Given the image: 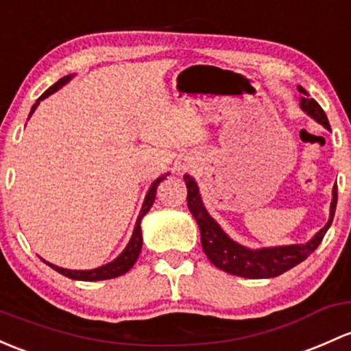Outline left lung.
<instances>
[{"label":"left lung","mask_w":351,"mask_h":351,"mask_svg":"<svg viewBox=\"0 0 351 351\" xmlns=\"http://www.w3.org/2000/svg\"><path fill=\"white\" fill-rule=\"evenodd\" d=\"M301 94L300 106L301 109L308 114L311 119L322 124L323 128L330 129V123L324 114V110L319 108L318 102L308 95L301 86L298 87ZM186 183V202L188 208H190L191 215L197 220L198 227H200V237L204 252L215 267L222 269L228 274L241 276L247 279H269L276 278V276L282 274V272L289 271L294 265H298L311 252H315L316 247L323 241L324 234L330 228L333 222L335 210H337L338 202V188L333 186V193H331V204H330V219L322 230L316 232L308 242L304 243H291V245H276V247H261V249H249V247L242 245V243L235 242L234 239L228 237L225 230L217 223L205 208L204 200H202L200 188L193 176L185 175L183 176Z\"/></svg>","instance_id":"left-lung-1"}]
</instances>
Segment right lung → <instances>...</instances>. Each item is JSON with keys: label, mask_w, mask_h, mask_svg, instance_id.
Instances as JSON below:
<instances>
[{"label": "right lung", "mask_w": 351, "mask_h": 351, "mask_svg": "<svg viewBox=\"0 0 351 351\" xmlns=\"http://www.w3.org/2000/svg\"><path fill=\"white\" fill-rule=\"evenodd\" d=\"M72 79H73V73H70V75L62 77V79L58 80V82H55L50 88H47V90L43 92V94L40 95L38 99H36L35 104H33L32 110H29L28 119H29V117H32V114L35 112V109L38 108L40 102H42L43 99H47V97H49V95L53 94V92H57L58 88L64 87L65 84H69ZM168 175H169V173H165V175H161L160 178L154 180L153 185L149 186V190H147V193H146V197H145V202H143L141 210H139L138 219H136V225H134V230H132L131 239H129L128 245L124 247L123 252H121L119 256H117L114 261H110V263L101 265V267L87 269V271H73V269L58 267V265L47 263V261L42 259V257H40V259H42L47 265H50L51 269H55V271H57V272H60V274L67 276V278H70V279H75V281H88V282H90V281H104V279H114V278H119V276L126 274L129 269H131L132 265L136 264V261H138V257H139V252H141V247H143L141 220H143V217H145L146 213L149 212L151 206H153L154 198H156V188Z\"/></svg>", "instance_id": "1"}]
</instances>
